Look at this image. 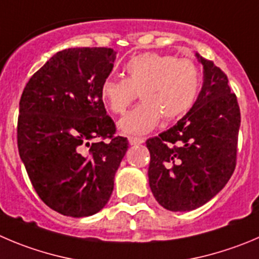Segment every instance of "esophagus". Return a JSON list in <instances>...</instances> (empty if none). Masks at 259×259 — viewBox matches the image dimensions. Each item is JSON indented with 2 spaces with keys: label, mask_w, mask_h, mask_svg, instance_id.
I'll return each instance as SVG.
<instances>
[{
  "label": "esophagus",
  "mask_w": 259,
  "mask_h": 259,
  "mask_svg": "<svg viewBox=\"0 0 259 259\" xmlns=\"http://www.w3.org/2000/svg\"><path fill=\"white\" fill-rule=\"evenodd\" d=\"M128 142H130V145H141L144 144V139H141V137L130 136L128 137Z\"/></svg>",
  "instance_id": "34e87169"
}]
</instances>
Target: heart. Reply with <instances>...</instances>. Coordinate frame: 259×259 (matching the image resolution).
Listing matches in <instances>:
<instances>
[{"mask_svg": "<svg viewBox=\"0 0 259 259\" xmlns=\"http://www.w3.org/2000/svg\"><path fill=\"white\" fill-rule=\"evenodd\" d=\"M124 71L125 78L109 76L100 86V99L114 114H123L140 91L142 103L118 122L124 134H147L161 117L173 120L186 114L198 98L201 72L188 58L146 52L128 61Z\"/></svg>", "mask_w": 259, "mask_h": 259, "instance_id": "b5f03b06", "label": "heart"}]
</instances>
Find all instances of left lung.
Listing matches in <instances>:
<instances>
[{"label": "left lung", "instance_id": "1", "mask_svg": "<svg viewBox=\"0 0 259 259\" xmlns=\"http://www.w3.org/2000/svg\"><path fill=\"white\" fill-rule=\"evenodd\" d=\"M203 66V85L189 112L176 125L146 141L149 184L169 211L205 205L225 187L236 165L240 109L225 73L212 61Z\"/></svg>", "mask_w": 259, "mask_h": 259}]
</instances>
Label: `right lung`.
Listing matches in <instances>:
<instances>
[{"instance_id": "1", "label": "right lung", "mask_w": 259, "mask_h": 259, "mask_svg": "<svg viewBox=\"0 0 259 259\" xmlns=\"http://www.w3.org/2000/svg\"><path fill=\"white\" fill-rule=\"evenodd\" d=\"M115 54L97 47L58 52L21 95L19 154L41 201L65 216H91L107 205L128 149L100 99Z\"/></svg>"}]
</instances>
